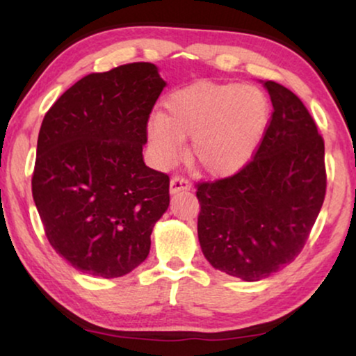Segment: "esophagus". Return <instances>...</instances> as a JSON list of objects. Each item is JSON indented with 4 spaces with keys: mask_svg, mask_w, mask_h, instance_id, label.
I'll list each match as a JSON object with an SVG mask.
<instances>
[{
    "mask_svg": "<svg viewBox=\"0 0 356 356\" xmlns=\"http://www.w3.org/2000/svg\"><path fill=\"white\" fill-rule=\"evenodd\" d=\"M191 188V184L181 175H173L172 179H170V193H178V191H184V189Z\"/></svg>",
    "mask_w": 356,
    "mask_h": 356,
    "instance_id": "esophagus-1",
    "label": "esophagus"
}]
</instances>
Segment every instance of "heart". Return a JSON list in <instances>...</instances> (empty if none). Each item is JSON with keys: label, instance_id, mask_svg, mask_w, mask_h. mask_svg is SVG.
<instances>
[{"label": "heart", "instance_id": "b5f03b06", "mask_svg": "<svg viewBox=\"0 0 356 356\" xmlns=\"http://www.w3.org/2000/svg\"><path fill=\"white\" fill-rule=\"evenodd\" d=\"M165 113L149 120L147 138L162 165L178 159L191 138L189 160L211 177H228L250 162L270 121V102L256 86L199 81L170 94Z\"/></svg>", "mask_w": 356, "mask_h": 356}]
</instances>
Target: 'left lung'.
I'll return each instance as SVG.
<instances>
[{"label":"left lung","instance_id":"8db88e82","mask_svg":"<svg viewBox=\"0 0 356 356\" xmlns=\"http://www.w3.org/2000/svg\"><path fill=\"white\" fill-rule=\"evenodd\" d=\"M274 111L252 159L232 177L197 183V236L216 269L266 279L300 254L327 188L324 139L290 89L264 82Z\"/></svg>","mask_w":356,"mask_h":356}]
</instances>
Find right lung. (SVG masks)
Instances as JSON below:
<instances>
[{
    "label": "right lung",
    "mask_w": 356,
    "mask_h": 356,
    "mask_svg": "<svg viewBox=\"0 0 356 356\" xmlns=\"http://www.w3.org/2000/svg\"><path fill=\"white\" fill-rule=\"evenodd\" d=\"M163 87L152 63L92 72L42 121L32 196L53 250L84 274L115 279L149 254L170 204L168 175L143 159Z\"/></svg>",
    "instance_id": "obj_1"
}]
</instances>
